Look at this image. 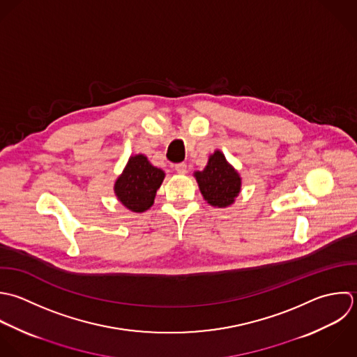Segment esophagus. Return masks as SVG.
I'll use <instances>...</instances> for the list:
<instances>
[{"mask_svg": "<svg viewBox=\"0 0 357 357\" xmlns=\"http://www.w3.org/2000/svg\"><path fill=\"white\" fill-rule=\"evenodd\" d=\"M174 169H175L178 174L183 175V174H186L188 167H186V164H185V162H179V164H175V165H174Z\"/></svg>", "mask_w": 357, "mask_h": 357, "instance_id": "1", "label": "esophagus"}]
</instances>
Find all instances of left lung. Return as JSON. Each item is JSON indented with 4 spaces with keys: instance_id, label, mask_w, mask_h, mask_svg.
<instances>
[{
    "instance_id": "obj_1",
    "label": "left lung",
    "mask_w": 357,
    "mask_h": 357,
    "mask_svg": "<svg viewBox=\"0 0 357 357\" xmlns=\"http://www.w3.org/2000/svg\"><path fill=\"white\" fill-rule=\"evenodd\" d=\"M203 197L215 207H227L241 190V178L238 172L227 162L221 151H215L207 167L195 174Z\"/></svg>"
}]
</instances>
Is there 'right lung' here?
<instances>
[{
	"mask_svg": "<svg viewBox=\"0 0 357 357\" xmlns=\"http://www.w3.org/2000/svg\"><path fill=\"white\" fill-rule=\"evenodd\" d=\"M162 181L164 172L139 154L130 157L123 174L115 183V193L126 208L142 213L151 207Z\"/></svg>",
	"mask_w": 357,
	"mask_h": 357,
	"instance_id": "right-lung-1",
	"label": "right lung"
}]
</instances>
